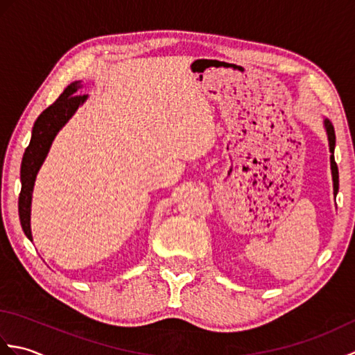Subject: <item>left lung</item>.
<instances>
[{
	"mask_svg": "<svg viewBox=\"0 0 355 355\" xmlns=\"http://www.w3.org/2000/svg\"><path fill=\"white\" fill-rule=\"evenodd\" d=\"M323 128H325L327 135H328V145H329V162H331V175H333V189H334V197L338 192V169L334 160V148H336V132H334V126L329 120L325 117L323 119Z\"/></svg>",
	"mask_w": 355,
	"mask_h": 355,
	"instance_id": "obj_1",
	"label": "left lung"
}]
</instances>
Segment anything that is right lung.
Masks as SVG:
<instances>
[{"label": "right lung", "mask_w": 355, "mask_h": 355, "mask_svg": "<svg viewBox=\"0 0 355 355\" xmlns=\"http://www.w3.org/2000/svg\"><path fill=\"white\" fill-rule=\"evenodd\" d=\"M80 82L74 80L64 89L58 101L44 110L36 119L32 130V139L22 157L21 163V193L18 200V212L22 230L26 236L32 241V229H30V214H32V193L42 163L49 155L51 143L58 132L62 130L67 122L74 116L80 105H84L88 96H78Z\"/></svg>", "instance_id": "obj_1"}]
</instances>
